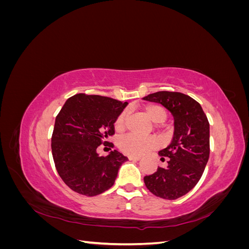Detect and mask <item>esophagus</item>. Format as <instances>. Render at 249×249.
<instances>
[{
  "label": "esophagus",
  "instance_id": "obj_1",
  "mask_svg": "<svg viewBox=\"0 0 249 249\" xmlns=\"http://www.w3.org/2000/svg\"><path fill=\"white\" fill-rule=\"evenodd\" d=\"M129 160L130 161H139L140 158L139 157H133V156H130L129 157Z\"/></svg>",
  "mask_w": 249,
  "mask_h": 249
}]
</instances>
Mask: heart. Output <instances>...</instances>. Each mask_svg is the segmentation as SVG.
<instances>
[{
  "mask_svg": "<svg viewBox=\"0 0 249 249\" xmlns=\"http://www.w3.org/2000/svg\"><path fill=\"white\" fill-rule=\"evenodd\" d=\"M147 117L155 124H163L167 119V112L160 105L150 104L143 109ZM127 123V112L123 111L116 117L114 122V129L117 133H122L125 130ZM157 143L155 139L149 137H140L136 135H126L118 141V147L123 153L138 157L144 155L156 148Z\"/></svg>",
  "mask_w": 249,
  "mask_h": 249,
  "instance_id": "obj_1",
  "label": "heart"
}]
</instances>
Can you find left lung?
I'll use <instances>...</instances> for the list:
<instances>
[{"mask_svg": "<svg viewBox=\"0 0 249 249\" xmlns=\"http://www.w3.org/2000/svg\"><path fill=\"white\" fill-rule=\"evenodd\" d=\"M143 100L159 103L175 118L170 144L159 152L166 167L144 177L147 189L158 197L177 199L195 187L210 156V124L200 105L180 92L158 91Z\"/></svg>", "mask_w": 249, "mask_h": 249, "instance_id": "1", "label": "left lung"}]
</instances>
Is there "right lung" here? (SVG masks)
I'll use <instances>...</instances> for the list:
<instances>
[{
    "label": "right lung",
    "mask_w": 249,
    "mask_h": 249,
    "mask_svg": "<svg viewBox=\"0 0 249 249\" xmlns=\"http://www.w3.org/2000/svg\"><path fill=\"white\" fill-rule=\"evenodd\" d=\"M126 105L107 96L79 93L58 113L52 135L53 159L58 175L74 192L95 196L114 185L127 158L117 150L100 156L96 148L114 135L115 119Z\"/></svg>",
    "instance_id": "add662e5"
}]
</instances>
